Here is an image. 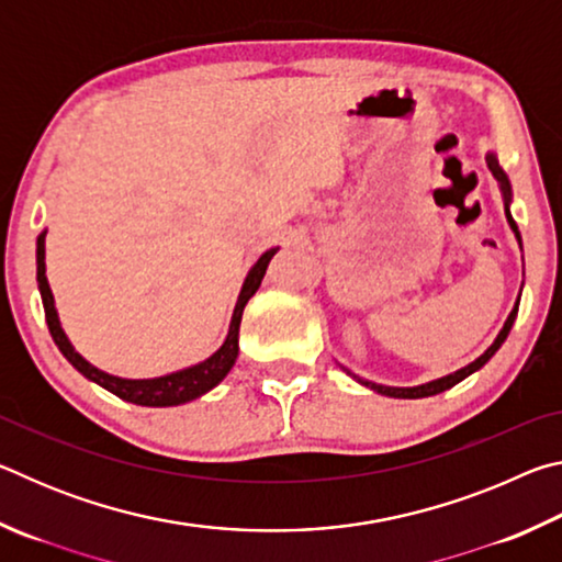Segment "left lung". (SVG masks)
Instances as JSON below:
<instances>
[{
	"mask_svg": "<svg viewBox=\"0 0 562 562\" xmlns=\"http://www.w3.org/2000/svg\"><path fill=\"white\" fill-rule=\"evenodd\" d=\"M486 164H488V168H491L493 178H496L498 183H501V188H503V195H506V217H508V225H510V231L516 233V237H518V245H520L518 225H516V221H513V215H510V211H508V205H510V183H508V176L503 173V168L498 166V158L493 156V154H488V156H486ZM518 302H520V294H518ZM518 302H516V307L510 310V315H508V319H506V325H503V329L498 331L496 341H493V345H491L486 351H483V355H481L479 359L471 361L469 367H463V369H459V372H453V374H449V376L434 379V382H429V384H422V386H384V384L367 382V379H361V376H357V374H351L349 369H345V372H347L349 376H355L359 384L369 386V389H372V392L382 394V396H394V398H424V396L441 394V392H446V389H451V386H456L459 382H463L465 376H471L473 372H479V369H481L483 364H486V361H488L493 355H496V351L501 349L503 341H506L508 331H510V327H513V322H516V315H518Z\"/></svg>",
	"mask_w": 562,
	"mask_h": 562,
	"instance_id": "1",
	"label": "left lung"
}]
</instances>
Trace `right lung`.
Wrapping results in <instances>:
<instances>
[{
  "label": "right lung",
  "instance_id": "add662e5",
  "mask_svg": "<svg viewBox=\"0 0 562 562\" xmlns=\"http://www.w3.org/2000/svg\"><path fill=\"white\" fill-rule=\"evenodd\" d=\"M44 240H46V231L40 237H36V282H40L44 315H46V325H49V331H52V339L56 341V347H59L61 355L71 361V367L79 369L83 376L91 379V382H97L99 386L106 389V392L116 394L119 398H123V402H131V404H138V406H178V404L193 402V398L203 396L205 392H211L213 386L223 382L227 372H231L233 364H235L237 349H240V347H237V335H240V319H243L245 304L255 292H258L260 282L265 278V270H268L272 255L278 252V247H272V250L262 252L260 260L252 265L250 272H247V278L243 282V290H240V294H237L233 319H231V329H227V337L223 341V347L217 349L215 355H211L205 361H201V364L180 369V372L166 374V376L121 379V376L101 372V369L89 364V361L71 347L69 337L64 335L59 315H56V307H54V294H52V288H49V280H46V262H44L46 247H44Z\"/></svg>",
  "mask_w": 562,
  "mask_h": 562
}]
</instances>
